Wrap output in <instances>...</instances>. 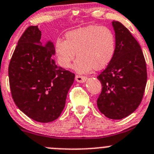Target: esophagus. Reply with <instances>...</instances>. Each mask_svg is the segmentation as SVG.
I'll return each mask as SVG.
<instances>
[{
  "instance_id": "obj_1",
  "label": "esophagus",
  "mask_w": 154,
  "mask_h": 154,
  "mask_svg": "<svg viewBox=\"0 0 154 154\" xmlns=\"http://www.w3.org/2000/svg\"><path fill=\"white\" fill-rule=\"evenodd\" d=\"M87 77H84V76H80V75H76L75 77V80L77 82H80V83H84L87 80Z\"/></svg>"
}]
</instances>
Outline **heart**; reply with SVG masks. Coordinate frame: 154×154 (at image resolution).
<instances>
[{
    "label": "heart",
    "mask_w": 154,
    "mask_h": 154,
    "mask_svg": "<svg viewBox=\"0 0 154 154\" xmlns=\"http://www.w3.org/2000/svg\"><path fill=\"white\" fill-rule=\"evenodd\" d=\"M66 40L57 38L54 51L61 67L69 68L76 55L77 72L103 70L112 61L116 51L114 32L106 26L90 25L67 32ZM77 54H76L75 53Z\"/></svg>",
    "instance_id": "1"
}]
</instances>
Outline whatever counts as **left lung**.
<instances>
[{
    "mask_svg": "<svg viewBox=\"0 0 154 154\" xmlns=\"http://www.w3.org/2000/svg\"><path fill=\"white\" fill-rule=\"evenodd\" d=\"M116 51L112 61L97 77L102 91L97 99L101 113L109 119H122L137 109L146 84V66L140 45L129 30L112 21Z\"/></svg>",
    "mask_w": 154,
    "mask_h": 154,
    "instance_id": "8db88e82",
    "label": "left lung"
}]
</instances>
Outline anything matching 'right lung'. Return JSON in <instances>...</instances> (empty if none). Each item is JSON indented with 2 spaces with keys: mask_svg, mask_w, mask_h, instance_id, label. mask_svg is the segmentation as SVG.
<instances>
[{
  "mask_svg": "<svg viewBox=\"0 0 154 154\" xmlns=\"http://www.w3.org/2000/svg\"><path fill=\"white\" fill-rule=\"evenodd\" d=\"M38 26H28L19 39L8 67L16 106L30 119L48 123L59 117L75 74L55 64L54 45L41 40Z\"/></svg>",
  "mask_w": 154,
  "mask_h": 154,
  "instance_id": "1",
  "label": "right lung"
}]
</instances>
